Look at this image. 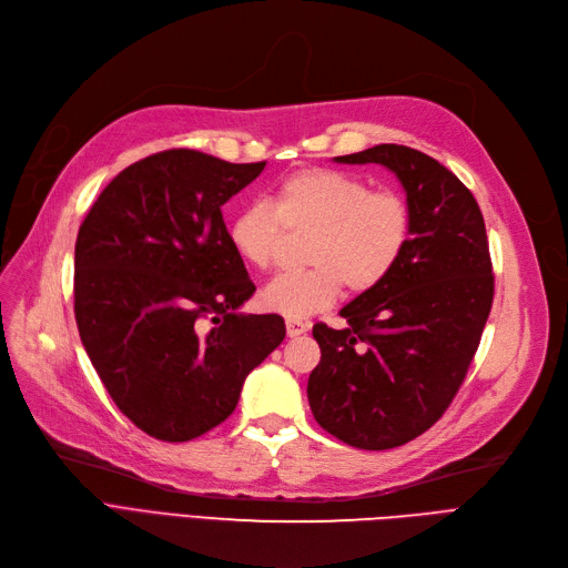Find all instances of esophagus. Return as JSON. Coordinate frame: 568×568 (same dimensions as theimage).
Wrapping results in <instances>:
<instances>
[{
  "mask_svg": "<svg viewBox=\"0 0 568 568\" xmlns=\"http://www.w3.org/2000/svg\"><path fill=\"white\" fill-rule=\"evenodd\" d=\"M308 327H311V323L304 321V318H287V321H285V331H287L290 337L304 335V333L308 331Z\"/></svg>",
  "mask_w": 568,
  "mask_h": 568,
  "instance_id": "1",
  "label": "esophagus"
}]
</instances>
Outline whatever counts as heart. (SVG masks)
<instances>
[{"label":"heart","mask_w":568,"mask_h":568,"mask_svg":"<svg viewBox=\"0 0 568 568\" xmlns=\"http://www.w3.org/2000/svg\"><path fill=\"white\" fill-rule=\"evenodd\" d=\"M271 203L252 200L231 216L226 235L247 266L266 271L278 257L287 229H314L306 262L264 285L262 304L300 318L337 302L342 287L354 295L392 276L410 243L408 200L394 189H373L368 179L331 168H304L278 179Z\"/></svg>","instance_id":"1"}]
</instances>
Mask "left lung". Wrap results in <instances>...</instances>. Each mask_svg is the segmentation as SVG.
<instances>
[{
  "mask_svg": "<svg viewBox=\"0 0 568 568\" xmlns=\"http://www.w3.org/2000/svg\"><path fill=\"white\" fill-rule=\"evenodd\" d=\"M337 162H377L406 189L413 231L392 276L346 304L344 331L314 325L321 363L308 375L316 423L361 450L413 442L465 382L493 304L484 214L442 162L379 143Z\"/></svg>",
  "mask_w": 568,
  "mask_h": 568,
  "instance_id": "obj_1",
  "label": "left lung"
}]
</instances>
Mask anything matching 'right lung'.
<instances>
[{
  "label": "right lung",
  "instance_id": "1",
  "mask_svg": "<svg viewBox=\"0 0 568 568\" xmlns=\"http://www.w3.org/2000/svg\"><path fill=\"white\" fill-rule=\"evenodd\" d=\"M266 162L172 149L108 184L78 233L75 321L115 406L153 438L191 442L235 410L245 377L285 337L254 292L222 205Z\"/></svg>",
  "mask_w": 568,
  "mask_h": 568
}]
</instances>
